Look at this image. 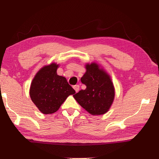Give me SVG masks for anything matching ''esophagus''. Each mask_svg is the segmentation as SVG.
<instances>
[{"label":"esophagus","instance_id":"obj_1","mask_svg":"<svg viewBox=\"0 0 159 159\" xmlns=\"http://www.w3.org/2000/svg\"><path fill=\"white\" fill-rule=\"evenodd\" d=\"M73 88H74V89H75V90L77 93L80 90V85H79V84H76V85H74Z\"/></svg>","mask_w":159,"mask_h":159}]
</instances>
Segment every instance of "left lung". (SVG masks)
I'll list each match as a JSON object with an SVG mask.
<instances>
[{
    "instance_id": "8db88e82",
    "label": "left lung",
    "mask_w": 159,
    "mask_h": 159,
    "mask_svg": "<svg viewBox=\"0 0 159 159\" xmlns=\"http://www.w3.org/2000/svg\"><path fill=\"white\" fill-rule=\"evenodd\" d=\"M81 82L86 85L73 96L77 103L92 115L104 114L114 98V88L110 77L95 63L86 65Z\"/></svg>"
}]
</instances>
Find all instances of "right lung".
I'll list each match as a JSON object with an SVG mask.
<instances>
[{
    "instance_id": "right-lung-1",
    "label": "right lung",
    "mask_w": 159,
    "mask_h": 159,
    "mask_svg": "<svg viewBox=\"0 0 159 159\" xmlns=\"http://www.w3.org/2000/svg\"><path fill=\"white\" fill-rule=\"evenodd\" d=\"M58 65L45 66L37 73L30 90L32 101L43 114L57 111L67 97L75 93L66 78L56 73Z\"/></svg>"
}]
</instances>
